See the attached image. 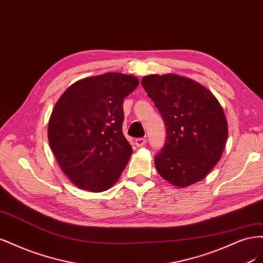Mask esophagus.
<instances>
[{"label": "esophagus", "mask_w": 263, "mask_h": 263, "mask_svg": "<svg viewBox=\"0 0 263 263\" xmlns=\"http://www.w3.org/2000/svg\"><path fill=\"white\" fill-rule=\"evenodd\" d=\"M146 144V139L144 138H141V139H137L135 140V145H137L138 147H142Z\"/></svg>", "instance_id": "1"}]
</instances>
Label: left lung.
<instances>
[{"label":"left lung","instance_id":"1","mask_svg":"<svg viewBox=\"0 0 263 263\" xmlns=\"http://www.w3.org/2000/svg\"><path fill=\"white\" fill-rule=\"evenodd\" d=\"M141 83L166 125L165 146L154 158L158 174L177 188L201 181L226 145L228 125L221 104L201 84L177 74H152Z\"/></svg>","mask_w":263,"mask_h":263}]
</instances>
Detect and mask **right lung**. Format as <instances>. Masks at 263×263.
Instances as JSON below:
<instances>
[{"label":"right lung","mask_w":263,"mask_h":263,"mask_svg":"<svg viewBox=\"0 0 263 263\" xmlns=\"http://www.w3.org/2000/svg\"><path fill=\"white\" fill-rule=\"evenodd\" d=\"M139 83L122 73L90 76L73 83L57 101L48 140L62 172L78 188L106 191L124 171L132 146L122 132V105Z\"/></svg>","instance_id":"add662e5"}]
</instances>
